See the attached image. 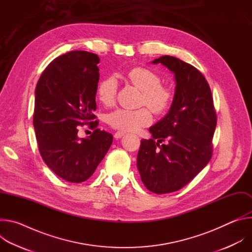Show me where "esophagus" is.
Instances as JSON below:
<instances>
[{
	"instance_id": "34e87169",
	"label": "esophagus",
	"mask_w": 252,
	"mask_h": 252,
	"mask_svg": "<svg viewBox=\"0 0 252 252\" xmlns=\"http://www.w3.org/2000/svg\"><path fill=\"white\" fill-rule=\"evenodd\" d=\"M126 131H122V130H119V131H117L116 133H115V137L116 138H121V137H123L124 135H126Z\"/></svg>"
}]
</instances>
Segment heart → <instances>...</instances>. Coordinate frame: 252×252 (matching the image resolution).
I'll return each instance as SVG.
<instances>
[{"mask_svg": "<svg viewBox=\"0 0 252 252\" xmlns=\"http://www.w3.org/2000/svg\"><path fill=\"white\" fill-rule=\"evenodd\" d=\"M126 79L141 91L140 104H146L156 115H161L169 109L173 99L172 90L161 84V78L156 71L145 67L135 66L128 70ZM118 84L114 77H107L99 81L96 95L105 106H112L116 102ZM148 107L138 110L118 109L107 116V124L121 130H136L152 122V113Z\"/></svg>", "mask_w": 252, "mask_h": 252, "instance_id": "b5f03b06", "label": "heart"}]
</instances>
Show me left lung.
I'll return each mask as SVG.
<instances>
[{"label": "left lung", "mask_w": 252, "mask_h": 252, "mask_svg": "<svg viewBox=\"0 0 252 252\" xmlns=\"http://www.w3.org/2000/svg\"><path fill=\"white\" fill-rule=\"evenodd\" d=\"M167 66L175 78L168 114L141 139L136 165L141 182L157 194L186 187L208 163L217 113L207 81L193 65L170 56L153 62Z\"/></svg>", "instance_id": "8db88e82"}]
</instances>
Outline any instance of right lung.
Instances as JSON below:
<instances>
[{
    "mask_svg": "<svg viewBox=\"0 0 252 252\" xmlns=\"http://www.w3.org/2000/svg\"><path fill=\"white\" fill-rule=\"evenodd\" d=\"M99 59L71 51L45 68L35 87L33 127L40 154L61 178L80 184L89 179L113 143V134L97 128L95 94ZM94 131L80 139V126Z\"/></svg>",
    "mask_w": 252,
    "mask_h": 252,
    "instance_id": "1",
    "label": "right lung"
}]
</instances>
